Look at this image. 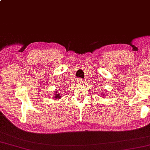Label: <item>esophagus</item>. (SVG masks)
Wrapping results in <instances>:
<instances>
[{"instance_id":"esophagus-1","label":"esophagus","mask_w":150,"mask_h":150,"mask_svg":"<svg viewBox=\"0 0 150 150\" xmlns=\"http://www.w3.org/2000/svg\"><path fill=\"white\" fill-rule=\"evenodd\" d=\"M83 79H78V80H77V82H79V83H82L83 82Z\"/></svg>"}]
</instances>
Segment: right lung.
<instances>
[{
  "label": "right lung",
  "mask_w": 150,
  "mask_h": 150,
  "mask_svg": "<svg viewBox=\"0 0 150 150\" xmlns=\"http://www.w3.org/2000/svg\"><path fill=\"white\" fill-rule=\"evenodd\" d=\"M55 93H57V92ZM61 98L60 95H57V94H55V97H54V98Z\"/></svg>",
  "instance_id": "obj_1"
}]
</instances>
